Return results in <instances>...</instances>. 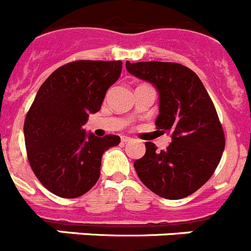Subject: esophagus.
<instances>
[{"mask_svg": "<svg viewBox=\"0 0 251 251\" xmlns=\"http://www.w3.org/2000/svg\"><path fill=\"white\" fill-rule=\"evenodd\" d=\"M130 141H132L130 137H126V136L122 137V142H124V143H127V142H130Z\"/></svg>", "mask_w": 251, "mask_h": 251, "instance_id": "34e87169", "label": "esophagus"}]
</instances>
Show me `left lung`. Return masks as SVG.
<instances>
[{"label":"left lung","instance_id":"8db88e82","mask_svg":"<svg viewBox=\"0 0 251 251\" xmlns=\"http://www.w3.org/2000/svg\"><path fill=\"white\" fill-rule=\"evenodd\" d=\"M128 73L156 86L157 129L172 139L158 152L146 142V154L134 161L139 179L168 200L190 196L214 175L225 148V134L207 90L191 69L177 63H126Z\"/></svg>","mask_w":251,"mask_h":251}]
</instances>
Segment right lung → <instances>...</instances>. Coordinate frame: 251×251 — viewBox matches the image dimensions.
I'll return each mask as SVG.
<instances>
[{"label": "right lung", "mask_w": 251, "mask_h": 251, "mask_svg": "<svg viewBox=\"0 0 251 251\" xmlns=\"http://www.w3.org/2000/svg\"><path fill=\"white\" fill-rule=\"evenodd\" d=\"M122 61L76 60L60 66L40 86L25 118L28 163L45 188L64 199L86 194L100 176L101 156L121 138L86 134L90 113L100 109L118 80Z\"/></svg>", "instance_id": "1"}]
</instances>
